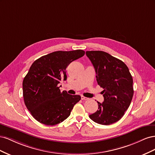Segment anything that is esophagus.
Segmentation results:
<instances>
[{
  "label": "esophagus",
  "instance_id": "obj_1",
  "mask_svg": "<svg viewBox=\"0 0 155 155\" xmlns=\"http://www.w3.org/2000/svg\"><path fill=\"white\" fill-rule=\"evenodd\" d=\"M81 100H87L88 99V98H87V97H86L85 96H81Z\"/></svg>",
  "mask_w": 155,
  "mask_h": 155
}]
</instances>
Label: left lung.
<instances>
[{"instance_id":"1","label":"left lung","mask_w":155,"mask_h":155,"mask_svg":"<svg viewBox=\"0 0 155 155\" xmlns=\"http://www.w3.org/2000/svg\"><path fill=\"white\" fill-rule=\"evenodd\" d=\"M96 73L97 84L104 88V101L97 102V110L91 115L94 122L108 125L120 120L133 99L132 76L127 65L118 59L103 51H87Z\"/></svg>"}]
</instances>
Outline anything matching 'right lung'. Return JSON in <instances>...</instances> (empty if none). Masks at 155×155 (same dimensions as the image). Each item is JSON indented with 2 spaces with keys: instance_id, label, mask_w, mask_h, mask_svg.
Listing matches in <instances>:
<instances>
[{
  "instance_id": "right-lung-1",
  "label": "right lung",
  "mask_w": 155,
  "mask_h": 155,
  "mask_svg": "<svg viewBox=\"0 0 155 155\" xmlns=\"http://www.w3.org/2000/svg\"><path fill=\"white\" fill-rule=\"evenodd\" d=\"M85 53L82 50L56 51L31 64L23 79V97L28 110L39 122L46 125L61 123L81 100L79 95L61 92L58 84L67 80L68 65Z\"/></svg>"
}]
</instances>
